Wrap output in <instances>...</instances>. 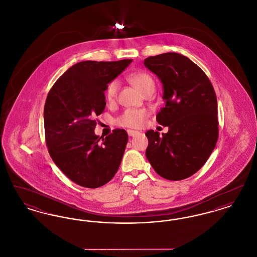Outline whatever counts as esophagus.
<instances>
[{"label":"esophagus","mask_w":257,"mask_h":257,"mask_svg":"<svg viewBox=\"0 0 257 257\" xmlns=\"http://www.w3.org/2000/svg\"><path fill=\"white\" fill-rule=\"evenodd\" d=\"M127 133L130 137H134L136 135L139 134L138 131H134V130H127Z\"/></svg>","instance_id":"esophagus-1"}]
</instances>
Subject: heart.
I'll return each mask as SVG.
<instances>
[{
  "mask_svg": "<svg viewBox=\"0 0 257 257\" xmlns=\"http://www.w3.org/2000/svg\"><path fill=\"white\" fill-rule=\"evenodd\" d=\"M131 83L134 85L141 92L145 93L151 87H155L154 81L149 74L145 72H139L130 77ZM119 89V82L117 80L111 81L106 88V99L112 103L117 97V92ZM147 111L143 109H128L124 110L122 114L116 119V123L123 127L128 128H140L144 125L147 117Z\"/></svg>",
  "mask_w": 257,
  "mask_h": 257,
  "instance_id": "obj_1",
  "label": "heart"
}]
</instances>
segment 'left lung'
Listing matches in <instances>:
<instances>
[{"instance_id":"8db88e82","label":"left lung","mask_w":257,"mask_h":257,"mask_svg":"<svg viewBox=\"0 0 257 257\" xmlns=\"http://www.w3.org/2000/svg\"><path fill=\"white\" fill-rule=\"evenodd\" d=\"M163 85L166 103L157 114L169 132L148 130L147 158L160 176L172 181L196 173L216 147L219 135L217 97L210 80L195 62L178 53L145 60Z\"/></svg>"}]
</instances>
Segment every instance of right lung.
<instances>
[{"mask_svg": "<svg viewBox=\"0 0 257 257\" xmlns=\"http://www.w3.org/2000/svg\"><path fill=\"white\" fill-rule=\"evenodd\" d=\"M132 62L86 61L61 75L44 106V129L50 156L70 180L98 188L114 176L128 142L123 129L105 139L95 135V117L105 109L108 84ZM102 141H100V139Z\"/></svg>", "mask_w": 257, "mask_h": 257, "instance_id": "add662e5", "label": "right lung"}]
</instances>
